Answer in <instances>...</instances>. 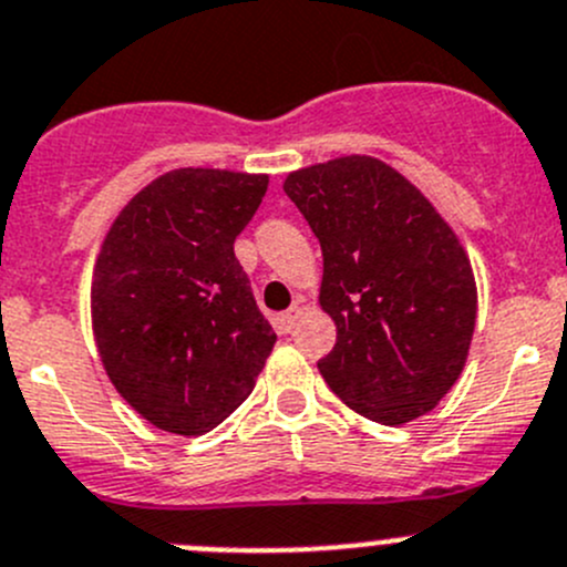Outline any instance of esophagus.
I'll return each instance as SVG.
<instances>
[{"instance_id": "obj_1", "label": "esophagus", "mask_w": 567, "mask_h": 567, "mask_svg": "<svg viewBox=\"0 0 567 567\" xmlns=\"http://www.w3.org/2000/svg\"><path fill=\"white\" fill-rule=\"evenodd\" d=\"M300 313H302L300 302H295V306H291L289 311L278 313V317H276V328L281 330V333H289V330L297 324V319H300Z\"/></svg>"}]
</instances>
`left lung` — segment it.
Segmentation results:
<instances>
[{
    "label": "left lung",
    "instance_id": "8db88e82",
    "mask_svg": "<svg viewBox=\"0 0 567 567\" xmlns=\"http://www.w3.org/2000/svg\"><path fill=\"white\" fill-rule=\"evenodd\" d=\"M284 193L322 248L319 306L336 344L317 363L336 396L378 424L424 416L457 383L476 284L450 223L400 171L339 156L289 173Z\"/></svg>",
    "mask_w": 567,
    "mask_h": 567
}]
</instances>
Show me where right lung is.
<instances>
[{"mask_svg":"<svg viewBox=\"0 0 567 567\" xmlns=\"http://www.w3.org/2000/svg\"><path fill=\"white\" fill-rule=\"evenodd\" d=\"M265 173L178 167L121 209L93 267L91 317L106 378L154 427L204 435L254 391L276 344L234 239Z\"/></svg>","mask_w":567,"mask_h":567,"instance_id":"add662e5","label":"right lung"}]
</instances>
